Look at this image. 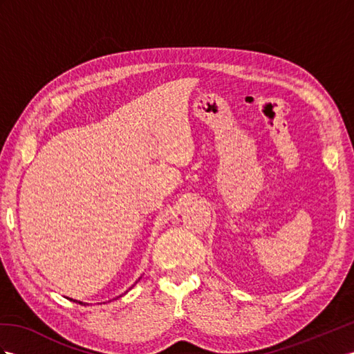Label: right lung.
I'll use <instances>...</instances> for the list:
<instances>
[{"instance_id":"1","label":"right lung","mask_w":354,"mask_h":354,"mask_svg":"<svg viewBox=\"0 0 354 354\" xmlns=\"http://www.w3.org/2000/svg\"><path fill=\"white\" fill-rule=\"evenodd\" d=\"M79 304H82V302H79Z\"/></svg>"}]
</instances>
